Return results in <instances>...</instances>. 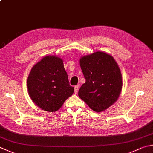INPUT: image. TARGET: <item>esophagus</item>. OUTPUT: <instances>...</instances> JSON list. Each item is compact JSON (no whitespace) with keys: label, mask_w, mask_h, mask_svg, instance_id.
<instances>
[{"label":"esophagus","mask_w":153,"mask_h":153,"mask_svg":"<svg viewBox=\"0 0 153 153\" xmlns=\"http://www.w3.org/2000/svg\"><path fill=\"white\" fill-rule=\"evenodd\" d=\"M78 90H79V86H74V93L76 94L78 93Z\"/></svg>","instance_id":"obj_1"}]
</instances>
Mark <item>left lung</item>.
I'll return each instance as SVG.
<instances>
[{
    "label": "left lung",
    "mask_w": 153,
    "mask_h": 153,
    "mask_svg": "<svg viewBox=\"0 0 153 153\" xmlns=\"http://www.w3.org/2000/svg\"><path fill=\"white\" fill-rule=\"evenodd\" d=\"M80 66L86 80L79 96L92 110L102 112L117 101L121 93L122 74L113 57L96 52L80 59Z\"/></svg>",
    "instance_id": "1"
}]
</instances>
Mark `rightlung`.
Listing matches in <instances>:
<instances>
[{
	"label": "right lung",
	"mask_w": 153,
	"mask_h": 153,
	"mask_svg": "<svg viewBox=\"0 0 153 153\" xmlns=\"http://www.w3.org/2000/svg\"><path fill=\"white\" fill-rule=\"evenodd\" d=\"M28 94L43 111L55 112L74 93L62 59L47 56L33 66L28 76Z\"/></svg>",
	"instance_id": "right-lung-1"
}]
</instances>
